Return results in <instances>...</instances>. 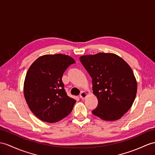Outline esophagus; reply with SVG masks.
Returning a JSON list of instances; mask_svg holds the SVG:
<instances>
[{
    "label": "esophagus",
    "instance_id": "obj_1",
    "mask_svg": "<svg viewBox=\"0 0 155 155\" xmlns=\"http://www.w3.org/2000/svg\"><path fill=\"white\" fill-rule=\"evenodd\" d=\"M80 98L81 99H82V100H84L85 98L87 97V93L86 92H85V91H82L81 93H80Z\"/></svg>",
    "mask_w": 155,
    "mask_h": 155
}]
</instances>
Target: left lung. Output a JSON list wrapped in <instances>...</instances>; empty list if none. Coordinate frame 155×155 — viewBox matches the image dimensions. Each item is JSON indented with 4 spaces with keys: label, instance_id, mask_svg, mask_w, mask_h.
<instances>
[{
    "label": "left lung",
    "instance_id": "left-lung-1",
    "mask_svg": "<svg viewBox=\"0 0 155 155\" xmlns=\"http://www.w3.org/2000/svg\"><path fill=\"white\" fill-rule=\"evenodd\" d=\"M80 60L92 78L93 93L98 99L93 114L106 121L120 119L131 108L137 93L130 66L112 53L85 55Z\"/></svg>",
    "mask_w": 155,
    "mask_h": 155
}]
</instances>
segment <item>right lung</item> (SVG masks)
Masks as SVG:
<instances>
[{"label":"right lung","mask_w":155,"mask_h":155,"mask_svg":"<svg viewBox=\"0 0 155 155\" xmlns=\"http://www.w3.org/2000/svg\"><path fill=\"white\" fill-rule=\"evenodd\" d=\"M74 63L69 56L47 54L29 67L24 81V97L30 110L42 121L58 122L72 110L76 101L67 95L62 78Z\"/></svg>","instance_id":"obj_1"}]
</instances>
